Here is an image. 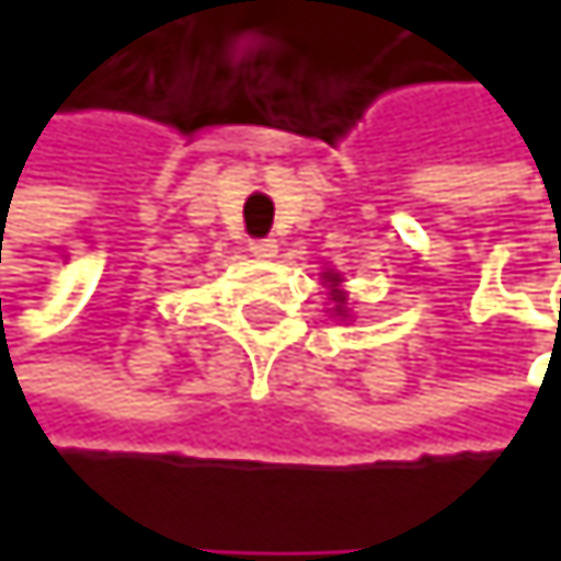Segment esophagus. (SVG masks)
Here are the masks:
<instances>
[{
	"instance_id": "1",
	"label": "esophagus",
	"mask_w": 561,
	"mask_h": 561,
	"mask_svg": "<svg viewBox=\"0 0 561 561\" xmlns=\"http://www.w3.org/2000/svg\"><path fill=\"white\" fill-rule=\"evenodd\" d=\"M276 240H270V237H263V240H250V253L256 256V260H273L276 256Z\"/></svg>"
}]
</instances>
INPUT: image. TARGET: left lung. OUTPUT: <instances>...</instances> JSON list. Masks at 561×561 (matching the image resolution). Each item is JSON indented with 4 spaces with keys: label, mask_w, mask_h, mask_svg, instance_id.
Wrapping results in <instances>:
<instances>
[{
    "label": "left lung",
    "mask_w": 561,
    "mask_h": 561,
    "mask_svg": "<svg viewBox=\"0 0 561 561\" xmlns=\"http://www.w3.org/2000/svg\"><path fill=\"white\" fill-rule=\"evenodd\" d=\"M324 279H331L334 285L341 282L334 273H324ZM334 301H337V308H334V311H337V314H344V291H334Z\"/></svg>",
    "instance_id": "1"
}]
</instances>
